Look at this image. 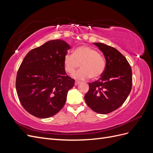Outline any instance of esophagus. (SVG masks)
<instances>
[{"instance_id":"esophagus-1","label":"esophagus","mask_w":153,"mask_h":153,"mask_svg":"<svg viewBox=\"0 0 153 153\" xmlns=\"http://www.w3.org/2000/svg\"><path fill=\"white\" fill-rule=\"evenodd\" d=\"M80 84V82L79 81H75V85H78V84Z\"/></svg>"}]
</instances>
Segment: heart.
<instances>
[{"label":"heart","instance_id":"1","mask_svg":"<svg viewBox=\"0 0 153 153\" xmlns=\"http://www.w3.org/2000/svg\"><path fill=\"white\" fill-rule=\"evenodd\" d=\"M80 64L81 69L73 75L78 80H85L90 77L97 79L103 75L106 68L103 55L88 46H81L74 50L73 54L67 53L64 56V69L69 74L73 73Z\"/></svg>","mask_w":153,"mask_h":153}]
</instances>
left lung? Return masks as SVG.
Here are the masks:
<instances>
[{
  "instance_id": "left-lung-1",
  "label": "left lung",
  "mask_w": 153,
  "mask_h": 153,
  "mask_svg": "<svg viewBox=\"0 0 153 153\" xmlns=\"http://www.w3.org/2000/svg\"><path fill=\"white\" fill-rule=\"evenodd\" d=\"M93 44L103 53L106 68L98 80L89 83V89L84 98L92 110L106 114L119 108L130 93L132 71L126 59L117 49L101 43Z\"/></svg>"
}]
</instances>
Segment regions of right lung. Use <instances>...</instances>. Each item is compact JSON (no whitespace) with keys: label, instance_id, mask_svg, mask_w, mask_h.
<instances>
[{"label":"right lung","instance_id":"add662e5","mask_svg":"<svg viewBox=\"0 0 153 153\" xmlns=\"http://www.w3.org/2000/svg\"><path fill=\"white\" fill-rule=\"evenodd\" d=\"M70 45L51 40L30 50L18 69L16 89L25 110L38 118H48L61 110L75 80L66 75L64 56Z\"/></svg>","mask_w":153,"mask_h":153}]
</instances>
